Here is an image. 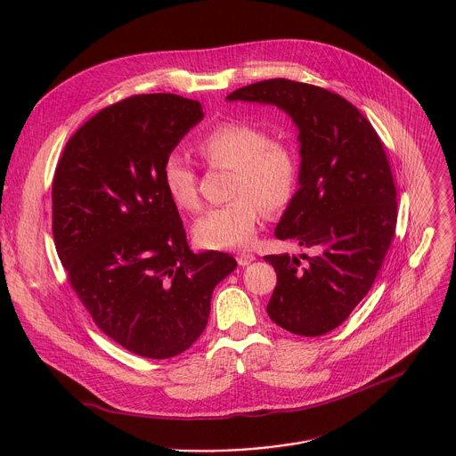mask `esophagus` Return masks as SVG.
Segmentation results:
<instances>
[{
  "label": "esophagus",
  "instance_id": "obj_1",
  "mask_svg": "<svg viewBox=\"0 0 456 456\" xmlns=\"http://www.w3.org/2000/svg\"><path fill=\"white\" fill-rule=\"evenodd\" d=\"M236 259H238V264H240V265H248V264H252V262H254L256 256H254L252 252H238Z\"/></svg>",
  "mask_w": 456,
  "mask_h": 456
}]
</instances>
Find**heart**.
I'll return each mask as SVG.
<instances>
[{
    "label": "heart",
    "mask_w": 456,
    "mask_h": 456,
    "mask_svg": "<svg viewBox=\"0 0 456 456\" xmlns=\"http://www.w3.org/2000/svg\"><path fill=\"white\" fill-rule=\"evenodd\" d=\"M199 151L213 166L234 169V200L209 209L194 222L192 234L208 248L248 245L262 222L264 209L278 211L290 199L297 180L294 151L247 122H224L199 142ZM162 178L169 199L182 209L200 206L197 175L178 153L164 160Z\"/></svg>",
    "instance_id": "b5f03b06"
}]
</instances>
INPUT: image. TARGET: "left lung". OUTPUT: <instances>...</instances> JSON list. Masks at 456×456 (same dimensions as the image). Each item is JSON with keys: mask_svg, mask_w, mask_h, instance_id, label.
Masks as SVG:
<instances>
[{"mask_svg": "<svg viewBox=\"0 0 456 456\" xmlns=\"http://www.w3.org/2000/svg\"><path fill=\"white\" fill-rule=\"evenodd\" d=\"M227 101L278 106L297 127V191L274 234L317 254H301L306 265L264 257L278 274L267 312L296 336L327 334L368 294L395 234L397 191L382 142L352 102L314 85L259 81Z\"/></svg>", "mask_w": 456, "mask_h": 456, "instance_id": "obj_1", "label": "left lung"}]
</instances>
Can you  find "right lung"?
Here are the masks:
<instances>
[{"mask_svg": "<svg viewBox=\"0 0 456 456\" xmlns=\"http://www.w3.org/2000/svg\"><path fill=\"white\" fill-rule=\"evenodd\" d=\"M202 118L199 101L175 94L127 97L77 129L53 175L52 229L72 289L108 338L148 359L202 336L215 287L238 265L189 248L162 178Z\"/></svg>", "mask_w": 456, "mask_h": 456, "instance_id": "1", "label": "right lung"}]
</instances>
